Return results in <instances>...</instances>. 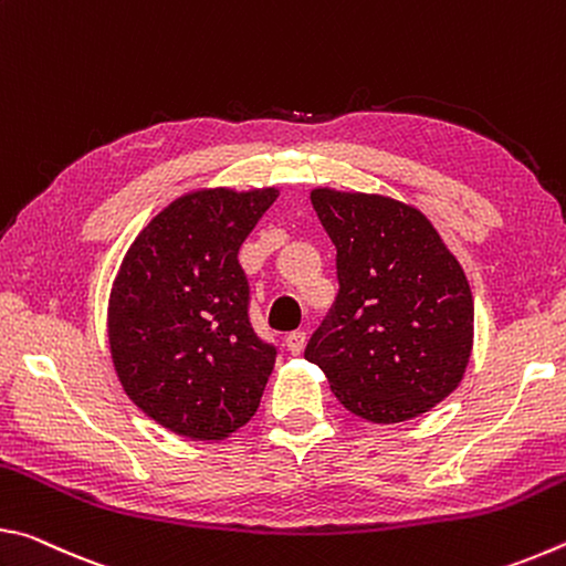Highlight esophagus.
Here are the masks:
<instances>
[{"mask_svg":"<svg viewBox=\"0 0 566 566\" xmlns=\"http://www.w3.org/2000/svg\"><path fill=\"white\" fill-rule=\"evenodd\" d=\"M284 342H286V349H290V354H300L306 344V332H302V329L290 332Z\"/></svg>","mask_w":566,"mask_h":566,"instance_id":"obj_1","label":"esophagus"}]
</instances>
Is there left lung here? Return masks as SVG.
Listing matches in <instances>:
<instances>
[{"instance_id": "left-lung-1", "label": "left lung", "mask_w": 566, "mask_h": 566, "mask_svg": "<svg viewBox=\"0 0 566 566\" xmlns=\"http://www.w3.org/2000/svg\"><path fill=\"white\" fill-rule=\"evenodd\" d=\"M312 205L337 247L339 292L304 359L352 415L419 417L452 395L472 352L462 266L429 219L397 199L314 189Z\"/></svg>"}]
</instances>
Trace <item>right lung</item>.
Instances as JSON below:
<instances>
[{
    "instance_id": "right-lung-1",
    "label": "right lung",
    "mask_w": 566,
    "mask_h": 566,
    "mask_svg": "<svg viewBox=\"0 0 566 566\" xmlns=\"http://www.w3.org/2000/svg\"><path fill=\"white\" fill-rule=\"evenodd\" d=\"M276 189H205L134 239L109 296V347L129 399L189 439H224L260 407L276 347L249 319L239 247Z\"/></svg>"
}]
</instances>
